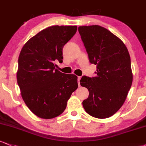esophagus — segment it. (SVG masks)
Wrapping results in <instances>:
<instances>
[{
    "mask_svg": "<svg viewBox=\"0 0 146 146\" xmlns=\"http://www.w3.org/2000/svg\"><path fill=\"white\" fill-rule=\"evenodd\" d=\"M80 79H81V77L78 76V86H80Z\"/></svg>",
    "mask_w": 146,
    "mask_h": 146,
    "instance_id": "1",
    "label": "esophagus"
}]
</instances>
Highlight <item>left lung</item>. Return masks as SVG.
<instances>
[{"label":"left lung","instance_id":"obj_1","mask_svg":"<svg viewBox=\"0 0 146 146\" xmlns=\"http://www.w3.org/2000/svg\"><path fill=\"white\" fill-rule=\"evenodd\" d=\"M78 32L90 63L97 65L96 76H84L80 81L89 92L82 106L91 116L109 118L123 106L132 84L128 49L119 38L98 25L80 26Z\"/></svg>","mask_w":146,"mask_h":146}]
</instances>
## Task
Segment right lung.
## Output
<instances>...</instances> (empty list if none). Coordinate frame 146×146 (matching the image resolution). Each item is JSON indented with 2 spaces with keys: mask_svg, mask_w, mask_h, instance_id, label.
Here are the masks:
<instances>
[{
  "mask_svg": "<svg viewBox=\"0 0 146 146\" xmlns=\"http://www.w3.org/2000/svg\"><path fill=\"white\" fill-rule=\"evenodd\" d=\"M76 26H53L27 42L19 54L17 84L25 104L41 118L62 114L72 93L78 88L77 76L65 74L54 62H63V47L76 34Z\"/></svg>",
  "mask_w": 146,
  "mask_h": 146,
  "instance_id": "right-lung-1",
  "label": "right lung"
}]
</instances>
